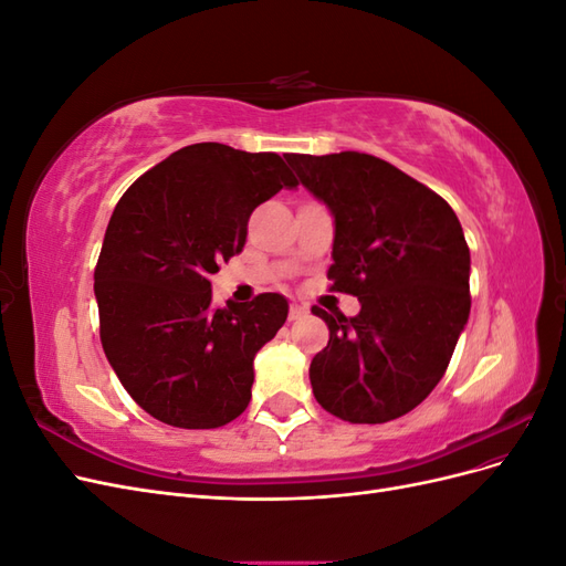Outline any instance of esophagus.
Listing matches in <instances>:
<instances>
[{
	"instance_id": "1",
	"label": "esophagus",
	"mask_w": 566,
	"mask_h": 566,
	"mask_svg": "<svg viewBox=\"0 0 566 566\" xmlns=\"http://www.w3.org/2000/svg\"><path fill=\"white\" fill-rule=\"evenodd\" d=\"M306 316V310H304V306H300V304H293V306H290V314H287V318L290 321H302Z\"/></svg>"
}]
</instances>
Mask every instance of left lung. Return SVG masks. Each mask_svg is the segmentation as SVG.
<instances>
[{
    "label": "left lung",
    "mask_w": 566,
    "mask_h": 566,
    "mask_svg": "<svg viewBox=\"0 0 566 566\" xmlns=\"http://www.w3.org/2000/svg\"><path fill=\"white\" fill-rule=\"evenodd\" d=\"M302 186L335 217L333 290L361 302L331 316L314 356L316 401L347 422L378 424L427 399L470 316V248L451 205L368 153H287Z\"/></svg>",
    "instance_id": "left-lung-1"
}]
</instances>
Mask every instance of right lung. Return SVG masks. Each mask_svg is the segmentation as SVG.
<instances>
[{
	"label": "right lung",
	"instance_id": "add662e5",
	"mask_svg": "<svg viewBox=\"0 0 566 566\" xmlns=\"http://www.w3.org/2000/svg\"><path fill=\"white\" fill-rule=\"evenodd\" d=\"M295 186L276 153L193 144L115 205L94 271L101 345L148 416L212 430L248 408L254 354L285 323L287 300L214 310L210 276L243 250L256 205Z\"/></svg>",
	"mask_w": 566,
	"mask_h": 566
}]
</instances>
